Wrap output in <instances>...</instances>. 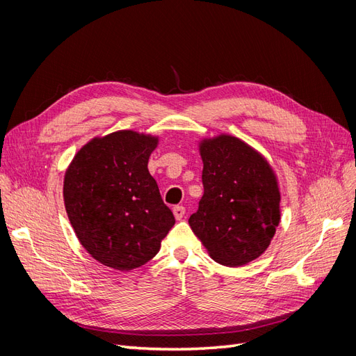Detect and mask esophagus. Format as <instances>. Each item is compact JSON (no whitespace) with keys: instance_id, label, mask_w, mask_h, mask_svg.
<instances>
[{"instance_id":"34e87169","label":"esophagus","mask_w":356,"mask_h":356,"mask_svg":"<svg viewBox=\"0 0 356 356\" xmlns=\"http://www.w3.org/2000/svg\"><path fill=\"white\" fill-rule=\"evenodd\" d=\"M186 213V208L184 207H175L174 208V215H175V220H182V217H184Z\"/></svg>"}]
</instances>
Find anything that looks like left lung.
Returning a JSON list of instances; mask_svg holds the SVG:
<instances>
[{
  "instance_id": "8db88e82",
  "label": "left lung",
  "mask_w": 356,
  "mask_h": 356,
  "mask_svg": "<svg viewBox=\"0 0 356 356\" xmlns=\"http://www.w3.org/2000/svg\"><path fill=\"white\" fill-rule=\"evenodd\" d=\"M204 193L188 224L215 261L239 267L260 257L281 222V191L267 159L221 134L199 143Z\"/></svg>"
}]
</instances>
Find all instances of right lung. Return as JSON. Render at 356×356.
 I'll list each match as a JSON object with an SVG mask.
<instances>
[{"label":"right lung","instance_id":"1","mask_svg":"<svg viewBox=\"0 0 356 356\" xmlns=\"http://www.w3.org/2000/svg\"><path fill=\"white\" fill-rule=\"evenodd\" d=\"M159 136L117 131L83 145L63 178V202L80 243L115 270L141 267L175 224L148 159Z\"/></svg>","mask_w":356,"mask_h":356}]
</instances>
